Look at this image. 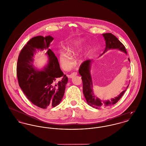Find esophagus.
Segmentation results:
<instances>
[{"mask_svg": "<svg viewBox=\"0 0 146 146\" xmlns=\"http://www.w3.org/2000/svg\"><path fill=\"white\" fill-rule=\"evenodd\" d=\"M77 74H78V73H77L76 72H72V74H71L69 75V78H72L73 77L75 76L76 75H77Z\"/></svg>", "mask_w": 146, "mask_h": 146, "instance_id": "obj_1", "label": "esophagus"}]
</instances>
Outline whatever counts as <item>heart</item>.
<instances>
[{
  "instance_id": "b5f03b06",
  "label": "heart",
  "mask_w": 146,
  "mask_h": 146,
  "mask_svg": "<svg viewBox=\"0 0 146 146\" xmlns=\"http://www.w3.org/2000/svg\"><path fill=\"white\" fill-rule=\"evenodd\" d=\"M81 41L77 40L74 44L70 45L67 48V52H62L60 54L59 59L62 66L64 68H68L72 64V58L70 55L75 54L80 49Z\"/></svg>"
}]
</instances>
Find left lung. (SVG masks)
I'll use <instances>...</instances> for the list:
<instances>
[{"label":"left lung","mask_w":146,"mask_h":146,"mask_svg":"<svg viewBox=\"0 0 146 146\" xmlns=\"http://www.w3.org/2000/svg\"><path fill=\"white\" fill-rule=\"evenodd\" d=\"M106 42V47L104 52L100 55L106 52L110 49H118L121 51L127 53L126 50L123 44L116 37L111 33H105L102 34ZM129 61L130 60L128 58ZM92 60H88L85 61L81 65L78 72L81 76L83 84V93L85 97L88 104L95 108H100L107 107L115 105L119 100L123 96L126 90L123 91L117 97L112 98L111 100L102 101L96 97L93 92V84L92 78L90 73V69ZM129 85L127 86V88Z\"/></svg>","instance_id":"1"}]
</instances>
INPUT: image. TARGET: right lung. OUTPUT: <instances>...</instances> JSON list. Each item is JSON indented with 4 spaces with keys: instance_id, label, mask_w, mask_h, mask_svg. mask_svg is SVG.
I'll return each instance as SVG.
<instances>
[{
    "instance_id": "add662e5",
    "label": "right lung",
    "mask_w": 146,
    "mask_h": 146,
    "mask_svg": "<svg viewBox=\"0 0 146 146\" xmlns=\"http://www.w3.org/2000/svg\"><path fill=\"white\" fill-rule=\"evenodd\" d=\"M51 36L33 38L24 46L18 59L17 74L19 85L30 101L41 108L55 107L64 96L68 78L61 70L58 60L51 49ZM46 49L49 62L42 70L33 65L37 49Z\"/></svg>"
}]
</instances>
